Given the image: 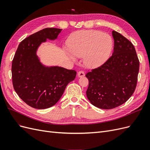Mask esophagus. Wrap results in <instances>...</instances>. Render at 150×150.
<instances>
[{
  "label": "esophagus",
  "instance_id": "34e87169",
  "mask_svg": "<svg viewBox=\"0 0 150 150\" xmlns=\"http://www.w3.org/2000/svg\"><path fill=\"white\" fill-rule=\"evenodd\" d=\"M78 76L79 77V78H81V77H84L85 76V74H84V72L83 71H79L78 73Z\"/></svg>",
  "mask_w": 150,
  "mask_h": 150
}]
</instances>
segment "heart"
Wrapping results in <instances>:
<instances>
[{
    "mask_svg": "<svg viewBox=\"0 0 150 150\" xmlns=\"http://www.w3.org/2000/svg\"><path fill=\"white\" fill-rule=\"evenodd\" d=\"M67 48L72 55L84 57L85 65L89 68L102 66L110 57L113 40L111 36L95 30H83L76 32L67 40ZM73 61L75 59L69 55Z\"/></svg>",
    "mask_w": 150,
    "mask_h": 150,
    "instance_id": "1",
    "label": "heart"
}]
</instances>
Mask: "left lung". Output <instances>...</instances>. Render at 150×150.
<instances>
[{"instance_id":"1","label":"left lung","mask_w":150,"mask_h":150,"mask_svg":"<svg viewBox=\"0 0 150 150\" xmlns=\"http://www.w3.org/2000/svg\"><path fill=\"white\" fill-rule=\"evenodd\" d=\"M114 52L100 67L86 74L89 80L86 95L93 105L110 110L125 103L137 87L139 62L128 39L112 32Z\"/></svg>"}]
</instances>
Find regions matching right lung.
Here are the masks:
<instances>
[{"mask_svg":"<svg viewBox=\"0 0 150 150\" xmlns=\"http://www.w3.org/2000/svg\"><path fill=\"white\" fill-rule=\"evenodd\" d=\"M62 29L46 28L21 42L12 63V84L18 96L29 106L46 109L56 104L76 71L59 66L46 67L36 52L47 39L55 40Z\"/></svg>","mask_w":150,"mask_h":150,"instance_id":"1","label":"right lung"}]
</instances>
